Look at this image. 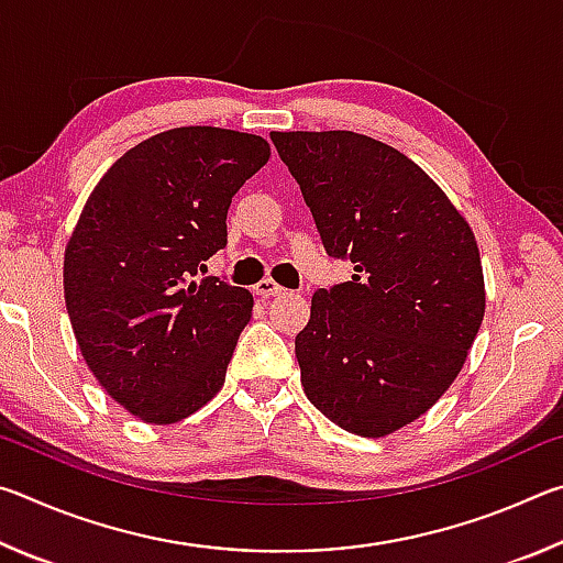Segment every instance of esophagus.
Instances as JSON below:
<instances>
[{"mask_svg":"<svg viewBox=\"0 0 563 563\" xmlns=\"http://www.w3.org/2000/svg\"><path fill=\"white\" fill-rule=\"evenodd\" d=\"M255 295H261V298H275V295H285V288L275 280L265 278L255 285Z\"/></svg>","mask_w":563,"mask_h":563,"instance_id":"34e87169","label":"esophagus"}]
</instances>
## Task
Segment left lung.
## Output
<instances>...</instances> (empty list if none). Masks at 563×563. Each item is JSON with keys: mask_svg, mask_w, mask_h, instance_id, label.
<instances>
[{"mask_svg": "<svg viewBox=\"0 0 563 563\" xmlns=\"http://www.w3.org/2000/svg\"><path fill=\"white\" fill-rule=\"evenodd\" d=\"M347 283L312 295L295 338L305 395L330 422L385 437L454 383L484 318L470 223L397 148L352 131H271Z\"/></svg>", "mask_w": 563, "mask_h": 563, "instance_id": "left-lung-1", "label": "left lung"}]
</instances>
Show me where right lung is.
Listing matches in <instances>:
<instances>
[{
	"label": "right lung",
	"mask_w": 563,
	"mask_h": 563,
	"mask_svg": "<svg viewBox=\"0 0 563 563\" xmlns=\"http://www.w3.org/2000/svg\"><path fill=\"white\" fill-rule=\"evenodd\" d=\"M268 158L253 133L170 129L126 151L84 206L64 253L66 310L93 377L144 422H180L225 383L253 295L194 278Z\"/></svg>",
	"instance_id": "right-lung-1"
}]
</instances>
